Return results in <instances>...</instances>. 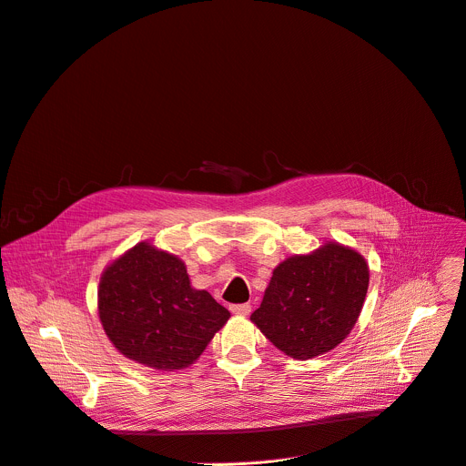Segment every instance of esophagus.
Masks as SVG:
<instances>
[{
    "label": "esophagus",
    "mask_w": 466,
    "mask_h": 466,
    "mask_svg": "<svg viewBox=\"0 0 466 466\" xmlns=\"http://www.w3.org/2000/svg\"><path fill=\"white\" fill-rule=\"evenodd\" d=\"M230 312L236 314V316H248L251 312V305H248V302H246V305H232Z\"/></svg>",
    "instance_id": "esophagus-1"
}]
</instances>
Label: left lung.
<instances>
[{
    "label": "left lung",
    "mask_w": 466,
    "mask_h": 466,
    "mask_svg": "<svg viewBox=\"0 0 466 466\" xmlns=\"http://www.w3.org/2000/svg\"><path fill=\"white\" fill-rule=\"evenodd\" d=\"M370 286L363 255L326 241L307 255H291L274 268L251 321L293 360L333 350L354 329Z\"/></svg>",
    "instance_id": "1"
}]
</instances>
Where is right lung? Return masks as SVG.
<instances>
[{"label":"right lung","instance_id":"add662e5","mask_svg":"<svg viewBox=\"0 0 466 466\" xmlns=\"http://www.w3.org/2000/svg\"><path fill=\"white\" fill-rule=\"evenodd\" d=\"M96 309L112 345L157 371L192 366L230 318L206 289L192 288L183 260L150 241L105 268Z\"/></svg>","mask_w":466,"mask_h":466}]
</instances>
